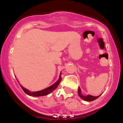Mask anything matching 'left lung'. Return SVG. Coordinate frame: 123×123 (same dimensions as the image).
I'll return each instance as SVG.
<instances>
[{
    "instance_id": "1",
    "label": "left lung",
    "mask_w": 123,
    "mask_h": 123,
    "mask_svg": "<svg viewBox=\"0 0 123 123\" xmlns=\"http://www.w3.org/2000/svg\"><path fill=\"white\" fill-rule=\"evenodd\" d=\"M101 94H100L98 96H97V97H94V96H92L91 95H86V96H84L81 94V89H80V87H79V88H78V95L79 97L81 98L82 99L84 100V101H88V102H91V101H94V100L96 99H97L99 97H100V96L101 95Z\"/></svg>"
}]
</instances>
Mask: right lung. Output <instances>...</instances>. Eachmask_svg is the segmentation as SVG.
Segmentation results:
<instances>
[{
    "instance_id": "right-lung-1",
    "label": "right lung",
    "mask_w": 123,
    "mask_h": 123,
    "mask_svg": "<svg viewBox=\"0 0 123 123\" xmlns=\"http://www.w3.org/2000/svg\"><path fill=\"white\" fill-rule=\"evenodd\" d=\"M61 80H62L61 72H60V76H59L58 80L55 83H54L53 84H52V85L50 86V87H47V88L43 89V90H40V91H29V90L24 88V87L21 85V84H19V81H18V80H17V81H18V83L19 84V85H20L21 87L22 88V90H23V91H24V92L26 93L27 95H29V96H32V97H41V96H44V95H49V94L51 93L54 91V90L55 89L58 87V86L59 85V84H60L61 81Z\"/></svg>"
}]
</instances>
